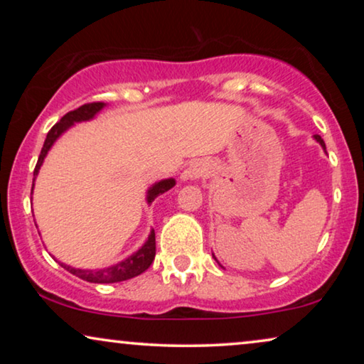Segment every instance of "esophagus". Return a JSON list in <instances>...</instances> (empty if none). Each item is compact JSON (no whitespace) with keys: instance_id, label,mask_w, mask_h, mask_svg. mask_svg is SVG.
<instances>
[{"instance_id":"esophagus-1","label":"esophagus","mask_w":364,"mask_h":364,"mask_svg":"<svg viewBox=\"0 0 364 364\" xmlns=\"http://www.w3.org/2000/svg\"><path fill=\"white\" fill-rule=\"evenodd\" d=\"M208 171V166L203 161H196L188 166L182 173L183 181H197V178L203 177Z\"/></svg>"}]
</instances>
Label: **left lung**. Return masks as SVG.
I'll use <instances>...</instances> for the list:
<instances>
[{
	"label": "left lung",
	"mask_w": 364,
	"mask_h": 364,
	"mask_svg": "<svg viewBox=\"0 0 364 364\" xmlns=\"http://www.w3.org/2000/svg\"><path fill=\"white\" fill-rule=\"evenodd\" d=\"M315 139H316V142H320V146L326 151V146H325V142H323V139L320 136H315ZM213 258H215V257H213Z\"/></svg>",
	"instance_id": "8db88e82"
}]
</instances>
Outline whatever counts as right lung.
Listing matches in <instances>:
<instances>
[{
	"instance_id": "1",
	"label": "right lung",
	"mask_w": 364,
	"mask_h": 364,
	"mask_svg": "<svg viewBox=\"0 0 364 364\" xmlns=\"http://www.w3.org/2000/svg\"><path fill=\"white\" fill-rule=\"evenodd\" d=\"M106 106L104 102H89L84 104V106L74 109V111L68 112L61 121L54 124L51 127V131L48 132L46 141H44V146L41 149V154H39L38 164L34 167V178H36L39 168H41L44 157L49 152V149L53 147V144L58 141L59 136L63 132H66L69 127L74 126V122H82V121H91V119L96 116V114L101 111V109ZM176 186V181L173 178H164L161 182H156L154 186L147 191V203H152L156 200V197L162 196L164 192L171 191V188ZM34 187V183H33ZM33 193V188H31ZM154 257H156V232H151L147 242L139 248L137 252H134L131 257H127L126 260L119 262L117 265L107 267V268H101V270H81V268H73L69 265H64L61 263L63 268H66L69 273L76 275L82 280L91 282V283H116V282H124L129 280V278H134L137 275H141L151 267V263L154 262Z\"/></svg>"
}]
</instances>
